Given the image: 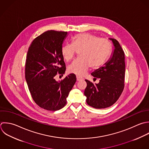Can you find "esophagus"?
Instances as JSON below:
<instances>
[{"instance_id":"obj_1","label":"esophagus","mask_w":149,"mask_h":149,"mask_svg":"<svg viewBox=\"0 0 149 149\" xmlns=\"http://www.w3.org/2000/svg\"><path fill=\"white\" fill-rule=\"evenodd\" d=\"M83 79H84V78H81V77H80L77 76V80L78 81H82V80H83Z\"/></svg>"}]
</instances>
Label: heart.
<instances>
[{
  "instance_id": "b5f03b06",
  "label": "heart",
  "mask_w": 149,
  "mask_h": 149,
  "mask_svg": "<svg viewBox=\"0 0 149 149\" xmlns=\"http://www.w3.org/2000/svg\"><path fill=\"white\" fill-rule=\"evenodd\" d=\"M111 50L110 42L104 38L89 33L75 35L72 43H67L61 47V54L67 61H71L77 51H79V58L74 60L68 67V71L82 76L91 67L97 68L104 64Z\"/></svg>"
}]
</instances>
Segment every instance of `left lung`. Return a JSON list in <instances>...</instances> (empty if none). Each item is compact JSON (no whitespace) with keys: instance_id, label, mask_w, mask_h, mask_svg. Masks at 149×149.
Listing matches in <instances>:
<instances>
[{"instance_id":"obj_1","label":"left lung","mask_w":149,"mask_h":149,"mask_svg":"<svg viewBox=\"0 0 149 149\" xmlns=\"http://www.w3.org/2000/svg\"><path fill=\"white\" fill-rule=\"evenodd\" d=\"M112 41L114 50L110 59L103 67L93 72L91 75L99 78V82L93 84L85 79L87 86L84 95L87 104L95 109H105L111 106L119 99L124 88L125 71V54L119 42Z\"/></svg>"}]
</instances>
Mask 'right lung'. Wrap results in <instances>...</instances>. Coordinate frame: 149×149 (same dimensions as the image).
Instances as JSON below:
<instances>
[{
	"mask_svg": "<svg viewBox=\"0 0 149 149\" xmlns=\"http://www.w3.org/2000/svg\"><path fill=\"white\" fill-rule=\"evenodd\" d=\"M67 32L50 30L36 37L30 45L25 62V79L34 102L49 111L62 109L76 81L70 74L61 81H56L57 74L63 75L66 68L61 49Z\"/></svg>",
	"mask_w": 149,
	"mask_h": 149,
	"instance_id": "1",
	"label": "right lung"
}]
</instances>
